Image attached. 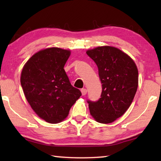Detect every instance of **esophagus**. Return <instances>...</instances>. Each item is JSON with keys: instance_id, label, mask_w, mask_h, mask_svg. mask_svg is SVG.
Wrapping results in <instances>:
<instances>
[{"instance_id": "1", "label": "esophagus", "mask_w": 161, "mask_h": 161, "mask_svg": "<svg viewBox=\"0 0 161 161\" xmlns=\"http://www.w3.org/2000/svg\"><path fill=\"white\" fill-rule=\"evenodd\" d=\"M81 94L83 95V96H84V95H86V93H87V90L86 89H81Z\"/></svg>"}]
</instances>
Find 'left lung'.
<instances>
[{
  "label": "left lung",
  "mask_w": 161,
  "mask_h": 161,
  "mask_svg": "<svg viewBox=\"0 0 161 161\" xmlns=\"http://www.w3.org/2000/svg\"><path fill=\"white\" fill-rule=\"evenodd\" d=\"M97 65L102 84L101 98L87 101L91 115L97 122L112 123L129 108L138 84V72L130 57L111 46H102L86 51Z\"/></svg>",
  "instance_id": "8db88e82"
}]
</instances>
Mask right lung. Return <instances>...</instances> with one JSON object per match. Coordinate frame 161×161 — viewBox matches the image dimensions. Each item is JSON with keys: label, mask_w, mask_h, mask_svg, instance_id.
<instances>
[{"label": "right lung", "mask_w": 161, "mask_h": 161, "mask_svg": "<svg viewBox=\"0 0 161 161\" xmlns=\"http://www.w3.org/2000/svg\"><path fill=\"white\" fill-rule=\"evenodd\" d=\"M70 51L58 47L42 50L24 65L20 83L27 101L37 116L50 124L67 118L81 95L72 86L64 69Z\"/></svg>", "instance_id": "right-lung-1"}]
</instances>
